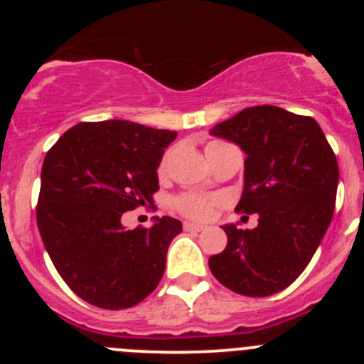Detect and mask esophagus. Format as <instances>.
Wrapping results in <instances>:
<instances>
[{
	"label": "esophagus",
	"instance_id": "obj_1",
	"mask_svg": "<svg viewBox=\"0 0 364 364\" xmlns=\"http://www.w3.org/2000/svg\"><path fill=\"white\" fill-rule=\"evenodd\" d=\"M183 229H185V230H190V232H200V230H204L205 227H204V225H197V223L185 222V225H183Z\"/></svg>",
	"mask_w": 364,
	"mask_h": 364
}]
</instances>
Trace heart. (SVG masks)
<instances>
[{
  "label": "heart",
  "mask_w": 364,
  "mask_h": 364,
  "mask_svg": "<svg viewBox=\"0 0 364 364\" xmlns=\"http://www.w3.org/2000/svg\"><path fill=\"white\" fill-rule=\"evenodd\" d=\"M213 144H220V142H211L209 146ZM165 167H167V160L161 161L160 172H165ZM216 204H218V199L199 196V193H183L174 200L176 209L192 220H209Z\"/></svg>",
  "instance_id": "heart-1"
}]
</instances>
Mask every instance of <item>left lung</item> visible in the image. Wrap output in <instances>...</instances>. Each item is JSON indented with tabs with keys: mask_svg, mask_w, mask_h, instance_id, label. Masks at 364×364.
Segmentation results:
<instances>
[{
	"mask_svg": "<svg viewBox=\"0 0 364 364\" xmlns=\"http://www.w3.org/2000/svg\"><path fill=\"white\" fill-rule=\"evenodd\" d=\"M211 135L247 155L236 211L257 213L259 225H223L227 247L209 257V269L237 294H277L303 273L331 223L338 161L314 117L274 105L243 109Z\"/></svg>",
	"mask_w": 364,
	"mask_h": 364,
	"instance_id": "8db88e82",
	"label": "left lung"
}]
</instances>
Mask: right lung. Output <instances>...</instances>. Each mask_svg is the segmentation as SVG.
Listing matches in <instances>:
<instances>
[{"instance_id":"obj_1","label":"right lung","mask_w":364,"mask_h":364,"mask_svg":"<svg viewBox=\"0 0 364 364\" xmlns=\"http://www.w3.org/2000/svg\"><path fill=\"white\" fill-rule=\"evenodd\" d=\"M176 132L124 119L79 123L47 151L36 204L46 250L80 299L105 310L135 306L160 284L181 222L155 216L127 230L123 213L153 203Z\"/></svg>"}]
</instances>
